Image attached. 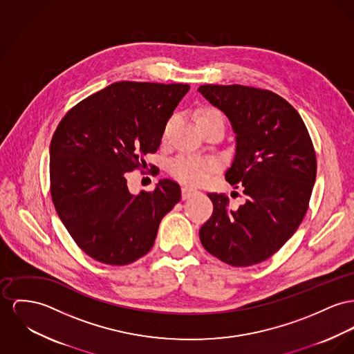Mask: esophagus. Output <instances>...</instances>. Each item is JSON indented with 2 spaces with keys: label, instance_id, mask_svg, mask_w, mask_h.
Here are the masks:
<instances>
[{
  "label": "esophagus",
  "instance_id": "1",
  "mask_svg": "<svg viewBox=\"0 0 354 354\" xmlns=\"http://www.w3.org/2000/svg\"><path fill=\"white\" fill-rule=\"evenodd\" d=\"M181 192H183V198H184V200H187L190 196H193L194 193H197L196 189L190 188V187H183Z\"/></svg>",
  "mask_w": 354,
  "mask_h": 354
}]
</instances>
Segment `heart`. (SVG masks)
I'll list each match as a JSON object with an SVG mask.
<instances>
[{"label": "heart", "mask_w": 354, "mask_h": 354, "mask_svg": "<svg viewBox=\"0 0 354 354\" xmlns=\"http://www.w3.org/2000/svg\"><path fill=\"white\" fill-rule=\"evenodd\" d=\"M213 119H220L223 120V115L218 110L216 109H205L200 111L196 115V122L197 124L207 122V120H213ZM170 122L167 123V126ZM216 162L209 158H200V157H178L173 160L169 165V170L173 177L177 180L192 184V185H200L204 184L209 180L211 174L216 170Z\"/></svg>", "instance_id": "heart-1"}]
</instances>
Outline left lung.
Returning a JSON list of instances; mask_svg holds the SVG:
<instances>
[{
	"label": "left lung",
	"mask_w": 354,
	"mask_h": 354,
	"mask_svg": "<svg viewBox=\"0 0 354 354\" xmlns=\"http://www.w3.org/2000/svg\"><path fill=\"white\" fill-rule=\"evenodd\" d=\"M221 110L236 134L225 180L243 189L236 211L223 193H208L211 218L200 228L203 247L234 267L268 259L294 235L308 208L317 158L306 126L282 96L240 84L198 87Z\"/></svg>",
	"instance_id": "8db88e82"
}]
</instances>
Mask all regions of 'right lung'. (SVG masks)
Segmentation results:
<instances>
[{"instance_id":"right-lung-1","label":"right lung","mask_w":354,"mask_h":354,"mask_svg":"<svg viewBox=\"0 0 354 354\" xmlns=\"http://www.w3.org/2000/svg\"><path fill=\"white\" fill-rule=\"evenodd\" d=\"M189 84L118 82L83 99L60 120L49 147L50 194L62 223L93 259L124 266L146 255L160 223L181 198L161 180L133 194L127 173L160 147Z\"/></svg>"}]
</instances>
